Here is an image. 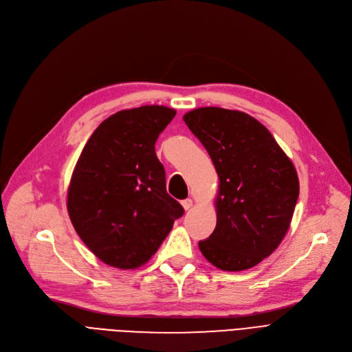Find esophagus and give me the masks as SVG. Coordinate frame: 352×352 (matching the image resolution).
<instances>
[{
    "label": "esophagus",
    "instance_id": "obj_1",
    "mask_svg": "<svg viewBox=\"0 0 352 352\" xmlns=\"http://www.w3.org/2000/svg\"><path fill=\"white\" fill-rule=\"evenodd\" d=\"M181 206L184 207V210L188 211L191 207H192V199L191 198H187V199H182L181 201Z\"/></svg>",
    "mask_w": 352,
    "mask_h": 352
}]
</instances>
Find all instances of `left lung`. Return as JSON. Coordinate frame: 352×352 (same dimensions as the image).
<instances>
[{"label": "left lung", "mask_w": 352, "mask_h": 352, "mask_svg": "<svg viewBox=\"0 0 352 352\" xmlns=\"http://www.w3.org/2000/svg\"><path fill=\"white\" fill-rule=\"evenodd\" d=\"M182 118L219 178L217 226L198 247L219 270L252 268L289 228L300 195L295 166L268 129L241 111L202 107Z\"/></svg>", "instance_id": "1"}]
</instances>
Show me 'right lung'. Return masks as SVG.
Segmentation results:
<instances>
[{
  "mask_svg": "<svg viewBox=\"0 0 352 352\" xmlns=\"http://www.w3.org/2000/svg\"><path fill=\"white\" fill-rule=\"evenodd\" d=\"M175 109L144 105L108 117L87 141L67 195L69 219L89 251L134 270L157 252L184 214L165 188L155 141Z\"/></svg>",
  "mask_w": 352,
  "mask_h": 352,
  "instance_id": "1",
  "label": "right lung"
}]
</instances>
